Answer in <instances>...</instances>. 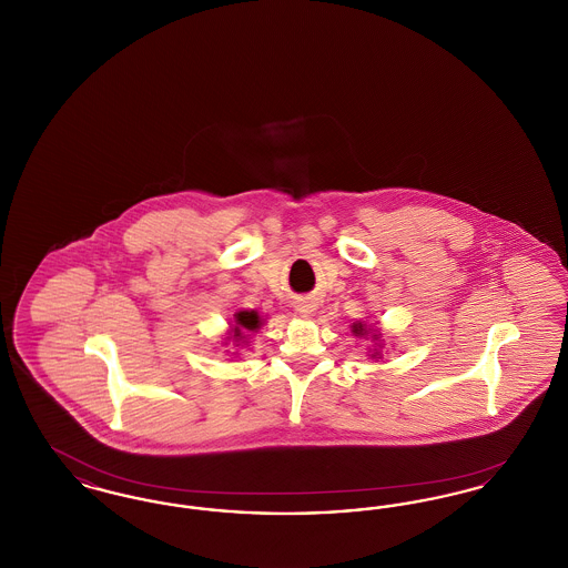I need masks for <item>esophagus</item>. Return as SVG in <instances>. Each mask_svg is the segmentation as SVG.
Listing matches in <instances>:
<instances>
[{
    "mask_svg": "<svg viewBox=\"0 0 568 568\" xmlns=\"http://www.w3.org/2000/svg\"><path fill=\"white\" fill-rule=\"evenodd\" d=\"M296 311L302 317H311L317 311V304L313 297H300L296 302Z\"/></svg>",
    "mask_w": 568,
    "mask_h": 568,
    "instance_id": "esophagus-1",
    "label": "esophagus"
}]
</instances>
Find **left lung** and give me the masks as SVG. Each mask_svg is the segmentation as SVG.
Wrapping results in <instances>:
<instances>
[{"label": "left lung", "mask_w": 568, "mask_h": 568, "mask_svg": "<svg viewBox=\"0 0 568 568\" xmlns=\"http://www.w3.org/2000/svg\"><path fill=\"white\" fill-rule=\"evenodd\" d=\"M353 334L355 336H364V334H368V329H366V324H362V322H357V324L352 325ZM373 341H378V334H373ZM371 357H378V352L371 353Z\"/></svg>", "instance_id": "left-lung-1"}]
</instances>
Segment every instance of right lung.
I'll list each match as a JSON object with an SVG mask.
<instances>
[{
  "mask_svg": "<svg viewBox=\"0 0 568 568\" xmlns=\"http://www.w3.org/2000/svg\"><path fill=\"white\" fill-rule=\"evenodd\" d=\"M260 325H262V320L255 311H239L234 315V322H232V338L236 343H243L246 334L260 329Z\"/></svg>",
  "mask_w": 568,
  "mask_h": 568,
  "instance_id": "right-lung-1",
  "label": "right lung"
}]
</instances>
